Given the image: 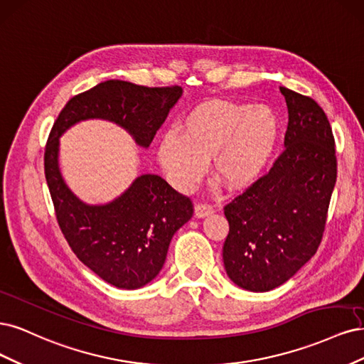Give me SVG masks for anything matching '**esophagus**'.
I'll return each mask as SVG.
<instances>
[{"instance_id":"34e87169","label":"esophagus","mask_w":364,"mask_h":364,"mask_svg":"<svg viewBox=\"0 0 364 364\" xmlns=\"http://www.w3.org/2000/svg\"><path fill=\"white\" fill-rule=\"evenodd\" d=\"M215 212V208L210 205V204H205V203H198L195 205V216L196 218H205L208 215H212Z\"/></svg>"}]
</instances>
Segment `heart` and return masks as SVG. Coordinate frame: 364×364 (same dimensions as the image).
<instances>
[{
	"label": "heart",
	"mask_w": 364,
	"mask_h": 364,
	"mask_svg": "<svg viewBox=\"0 0 364 364\" xmlns=\"http://www.w3.org/2000/svg\"><path fill=\"white\" fill-rule=\"evenodd\" d=\"M279 137L277 113L267 105L208 101L161 137L159 159L181 191L204 178L212 159L215 178L231 191L255 184L266 173Z\"/></svg>",
	"instance_id": "b5f03b06"
}]
</instances>
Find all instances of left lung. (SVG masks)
<instances>
[{"mask_svg": "<svg viewBox=\"0 0 364 364\" xmlns=\"http://www.w3.org/2000/svg\"><path fill=\"white\" fill-rule=\"evenodd\" d=\"M289 110L284 151L266 175L224 207L222 257L234 284L269 291L318 251L337 178L336 144L321 105L279 87Z\"/></svg>", "mask_w": 364, "mask_h": 364, "instance_id": "8db88e82", "label": "left lung"}]
</instances>
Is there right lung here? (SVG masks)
<instances>
[{"label": "right lung", "instance_id": "obj_1", "mask_svg": "<svg viewBox=\"0 0 364 364\" xmlns=\"http://www.w3.org/2000/svg\"><path fill=\"white\" fill-rule=\"evenodd\" d=\"M183 89L146 87L109 80L68 101L45 148V178L66 242L78 260L105 283L139 289L151 283L166 260L171 239L193 215V204L159 175L145 173L109 204L78 199L58 169V137L86 119L118 124L148 148Z\"/></svg>", "mask_w": 364, "mask_h": 364}]
</instances>
